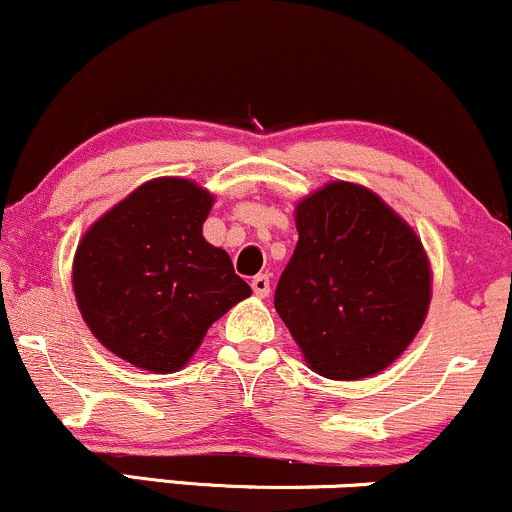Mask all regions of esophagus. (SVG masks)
Wrapping results in <instances>:
<instances>
[{"label":"esophagus","instance_id":"esophagus-1","mask_svg":"<svg viewBox=\"0 0 512 512\" xmlns=\"http://www.w3.org/2000/svg\"><path fill=\"white\" fill-rule=\"evenodd\" d=\"M252 291H255V296L260 298H267L269 296V274H257L252 276Z\"/></svg>","mask_w":512,"mask_h":512}]
</instances>
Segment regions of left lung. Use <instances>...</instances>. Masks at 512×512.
Listing matches in <instances>:
<instances>
[{"label": "left lung", "mask_w": 512, "mask_h": 512, "mask_svg": "<svg viewBox=\"0 0 512 512\" xmlns=\"http://www.w3.org/2000/svg\"><path fill=\"white\" fill-rule=\"evenodd\" d=\"M298 243L274 308L310 370L361 380L397 361L431 305V262L402 216L368 187L334 180L296 204Z\"/></svg>", "instance_id": "left-lung-1"}]
</instances>
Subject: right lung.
<instances>
[{"mask_svg":"<svg viewBox=\"0 0 512 512\" xmlns=\"http://www.w3.org/2000/svg\"><path fill=\"white\" fill-rule=\"evenodd\" d=\"M214 195L154 178L117 202L76 245L72 289L93 337L151 373H178L207 330L252 289L204 240Z\"/></svg>","mask_w":512,"mask_h":512,"instance_id":"obj_1","label":"right lung"}]
</instances>
